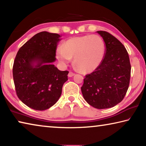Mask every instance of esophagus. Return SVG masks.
<instances>
[{
  "label": "esophagus",
  "mask_w": 146,
  "mask_h": 146,
  "mask_svg": "<svg viewBox=\"0 0 146 146\" xmlns=\"http://www.w3.org/2000/svg\"><path fill=\"white\" fill-rule=\"evenodd\" d=\"M74 75H75V73L71 72V71H70V72L68 73V76H69V77H71V76H73Z\"/></svg>",
  "instance_id": "esophagus-1"
}]
</instances>
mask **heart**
<instances>
[{
    "label": "heart",
    "instance_id": "1",
    "mask_svg": "<svg viewBox=\"0 0 146 146\" xmlns=\"http://www.w3.org/2000/svg\"><path fill=\"white\" fill-rule=\"evenodd\" d=\"M106 53L103 38L97 35L75 36L66 40L56 51L58 60L67 64L74 58L73 64L81 72L95 70L102 62Z\"/></svg>",
    "mask_w": 146,
    "mask_h": 146
}]
</instances>
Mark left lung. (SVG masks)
I'll list each match as a JSON object with an SVG mask.
<instances>
[{
    "label": "left lung",
    "instance_id": "obj_1",
    "mask_svg": "<svg viewBox=\"0 0 146 146\" xmlns=\"http://www.w3.org/2000/svg\"><path fill=\"white\" fill-rule=\"evenodd\" d=\"M106 46L100 66L86 75L81 87L83 97L97 109L114 107L124 98L129 85L131 64L124 46L105 31H98Z\"/></svg>",
    "mask_w": 146,
    "mask_h": 146
}]
</instances>
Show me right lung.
Masks as SVG:
<instances>
[{
  "instance_id": "1",
  "label": "right lung",
  "mask_w": 146,
  "mask_h": 146,
  "mask_svg": "<svg viewBox=\"0 0 146 146\" xmlns=\"http://www.w3.org/2000/svg\"><path fill=\"white\" fill-rule=\"evenodd\" d=\"M60 35L42 31L19 49L15 58L13 76L17 97L29 108L42 111L57 102L68 71L52 64ZM37 64L34 66V64Z\"/></svg>"
}]
</instances>
